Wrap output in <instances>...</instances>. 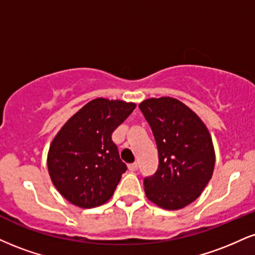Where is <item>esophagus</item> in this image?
<instances>
[{
	"label": "esophagus",
	"mask_w": 255,
	"mask_h": 255,
	"mask_svg": "<svg viewBox=\"0 0 255 255\" xmlns=\"http://www.w3.org/2000/svg\"><path fill=\"white\" fill-rule=\"evenodd\" d=\"M128 170L131 171V172H134V171H136V170H137V164H136V162H133V164L128 165Z\"/></svg>",
	"instance_id": "34e87169"
}]
</instances>
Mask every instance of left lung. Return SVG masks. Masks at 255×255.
<instances>
[{
    "label": "left lung",
    "instance_id": "obj_1",
    "mask_svg": "<svg viewBox=\"0 0 255 255\" xmlns=\"http://www.w3.org/2000/svg\"><path fill=\"white\" fill-rule=\"evenodd\" d=\"M139 108L159 155L157 172L143 179L145 194L162 209H182L199 197L213 176L215 151L209 130L176 98H148Z\"/></svg>",
    "mask_w": 255,
    "mask_h": 255
}]
</instances>
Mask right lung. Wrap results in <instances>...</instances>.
<instances>
[{"label":"right lung","mask_w":255,"mask_h":255,"mask_svg":"<svg viewBox=\"0 0 255 255\" xmlns=\"http://www.w3.org/2000/svg\"><path fill=\"white\" fill-rule=\"evenodd\" d=\"M135 103L96 98L61 127L47 155L52 183L64 198L81 208L106 203L127 166L112 134L135 109Z\"/></svg>","instance_id":"right-lung-1"}]
</instances>
